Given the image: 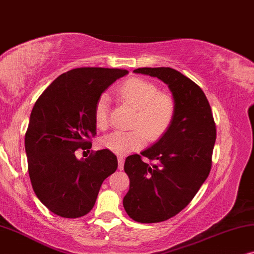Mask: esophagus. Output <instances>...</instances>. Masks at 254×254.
I'll use <instances>...</instances> for the list:
<instances>
[{
  "instance_id": "esophagus-1",
  "label": "esophagus",
  "mask_w": 254,
  "mask_h": 254,
  "mask_svg": "<svg viewBox=\"0 0 254 254\" xmlns=\"http://www.w3.org/2000/svg\"><path fill=\"white\" fill-rule=\"evenodd\" d=\"M124 168V158L118 157V170H123Z\"/></svg>"
}]
</instances>
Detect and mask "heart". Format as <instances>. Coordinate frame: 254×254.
<instances>
[{
  "mask_svg": "<svg viewBox=\"0 0 254 254\" xmlns=\"http://www.w3.org/2000/svg\"><path fill=\"white\" fill-rule=\"evenodd\" d=\"M118 95L129 104L136 114L132 118L131 131H115L101 138L100 145L115 154L124 155L138 151L145 144V138L154 141L170 130L177 115V101L168 94L160 93L157 84L151 81L132 77L118 88ZM109 97L101 95L94 109L96 127L106 130L109 127Z\"/></svg>",
  "mask_w": 254,
  "mask_h": 254,
  "instance_id": "1",
  "label": "heart"
}]
</instances>
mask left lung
Instances as JSON below:
<instances>
[{
    "mask_svg": "<svg viewBox=\"0 0 254 254\" xmlns=\"http://www.w3.org/2000/svg\"><path fill=\"white\" fill-rule=\"evenodd\" d=\"M134 73L158 77L177 101L170 130L151 147L125 159L130 179L123 198L127 214L139 223H159L178 215L189 204L211 170L216 125L203 90L170 67H144ZM145 156L157 161L146 164Z\"/></svg>",
    "mask_w": 254,
    "mask_h": 254,
    "instance_id": "obj_1",
    "label": "left lung"
}]
</instances>
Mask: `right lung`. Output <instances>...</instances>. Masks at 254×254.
Wrapping results in <instances>:
<instances>
[{"label": "right lung", "mask_w": 254, "mask_h": 254, "mask_svg": "<svg viewBox=\"0 0 254 254\" xmlns=\"http://www.w3.org/2000/svg\"><path fill=\"white\" fill-rule=\"evenodd\" d=\"M127 69L81 67L57 77L36 101L25 133L28 170L39 201L65 218L87 215L102 182L117 170L109 150L77 159L75 151L92 148L96 134L95 104Z\"/></svg>", "instance_id": "obj_1"}]
</instances>
